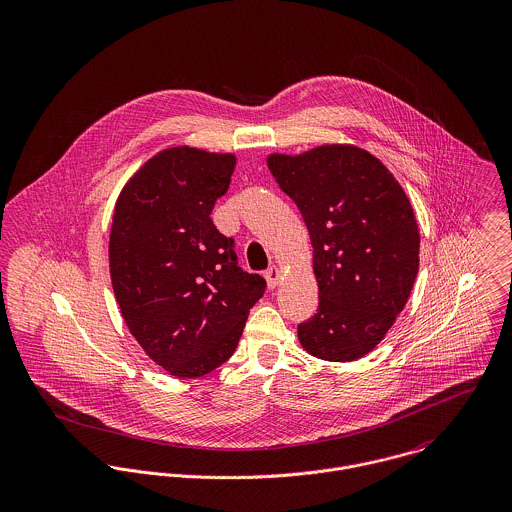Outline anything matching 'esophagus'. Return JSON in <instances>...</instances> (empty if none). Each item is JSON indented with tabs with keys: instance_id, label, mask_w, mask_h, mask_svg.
<instances>
[{
	"instance_id": "1",
	"label": "esophagus",
	"mask_w": 512,
	"mask_h": 512,
	"mask_svg": "<svg viewBox=\"0 0 512 512\" xmlns=\"http://www.w3.org/2000/svg\"><path fill=\"white\" fill-rule=\"evenodd\" d=\"M264 278H266V282H268V288L274 290V288L278 286V282H280V270H278L276 266H270V268L264 272Z\"/></svg>"
}]
</instances>
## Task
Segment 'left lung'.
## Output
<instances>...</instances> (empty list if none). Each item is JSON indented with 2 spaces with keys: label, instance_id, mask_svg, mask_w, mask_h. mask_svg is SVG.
Returning <instances> with one entry per match:
<instances>
[{
  "label": "left lung",
  "instance_id": "1",
  "mask_svg": "<svg viewBox=\"0 0 512 512\" xmlns=\"http://www.w3.org/2000/svg\"><path fill=\"white\" fill-rule=\"evenodd\" d=\"M268 167L313 244L319 305L297 325L299 343L323 361L361 359L388 333L418 276L420 232L410 201L359 147L270 155Z\"/></svg>",
  "mask_w": 512,
  "mask_h": 512
}]
</instances>
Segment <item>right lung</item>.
<instances>
[{
  "label": "right lung",
  "instance_id": "right-lung-1",
  "mask_svg": "<svg viewBox=\"0 0 512 512\" xmlns=\"http://www.w3.org/2000/svg\"><path fill=\"white\" fill-rule=\"evenodd\" d=\"M234 155L171 147L124 187L110 232V276L122 317L147 355L197 378L236 351L260 274L238 266L234 238L211 219L230 185Z\"/></svg>",
  "mask_w": 512,
  "mask_h": 512
}]
</instances>
